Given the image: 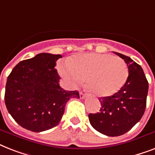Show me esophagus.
Instances as JSON below:
<instances>
[{"mask_svg":"<svg viewBox=\"0 0 155 155\" xmlns=\"http://www.w3.org/2000/svg\"><path fill=\"white\" fill-rule=\"evenodd\" d=\"M80 97L81 99H84L85 98V94H84L83 92H80Z\"/></svg>","mask_w":155,"mask_h":155,"instance_id":"obj_1","label":"esophagus"}]
</instances>
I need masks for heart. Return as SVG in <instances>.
<instances>
[{
	"label": "heart",
	"mask_w": 155,
	"mask_h": 155,
	"mask_svg": "<svg viewBox=\"0 0 155 155\" xmlns=\"http://www.w3.org/2000/svg\"><path fill=\"white\" fill-rule=\"evenodd\" d=\"M58 71L73 86L87 80V88L98 97L112 96L125 84L129 71L125 63L110 54H85L68 64H60Z\"/></svg>",
	"instance_id": "heart-1"
}]
</instances>
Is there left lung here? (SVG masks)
<instances>
[{
  "label": "left lung",
  "instance_id": "left-lung-1",
  "mask_svg": "<svg viewBox=\"0 0 155 155\" xmlns=\"http://www.w3.org/2000/svg\"><path fill=\"white\" fill-rule=\"evenodd\" d=\"M114 53L127 64L129 75L126 82L113 96L100 98V112L88 115L92 127L110 137L127 133L141 120L147 106L149 88L142 67L128 56Z\"/></svg>",
  "mask_w": 155,
  "mask_h": 155
}]
</instances>
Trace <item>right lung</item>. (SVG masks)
Here are the masks:
<instances>
[{
  "instance_id": "obj_1",
  "label": "right lung",
  "mask_w": 155,
  "mask_h": 155,
  "mask_svg": "<svg viewBox=\"0 0 155 155\" xmlns=\"http://www.w3.org/2000/svg\"><path fill=\"white\" fill-rule=\"evenodd\" d=\"M61 54L41 53L21 61L8 76L5 102L18 125L32 132L52 129L62 119L66 103L80 98L78 91H65L59 85L54 67Z\"/></svg>"
}]
</instances>
